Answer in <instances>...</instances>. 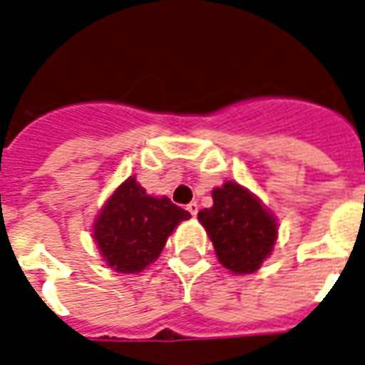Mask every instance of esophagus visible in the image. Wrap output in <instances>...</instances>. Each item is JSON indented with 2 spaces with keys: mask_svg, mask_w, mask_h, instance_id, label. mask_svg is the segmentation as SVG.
<instances>
[{
  "mask_svg": "<svg viewBox=\"0 0 365 365\" xmlns=\"http://www.w3.org/2000/svg\"><path fill=\"white\" fill-rule=\"evenodd\" d=\"M187 212L191 213L192 217H195V215H197V213H198V204H197V202H191V204H187Z\"/></svg>",
  "mask_w": 365,
  "mask_h": 365,
  "instance_id": "34e87169",
  "label": "esophagus"
}]
</instances>
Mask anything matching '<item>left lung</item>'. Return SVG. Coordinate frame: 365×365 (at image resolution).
<instances>
[{"mask_svg":"<svg viewBox=\"0 0 365 365\" xmlns=\"http://www.w3.org/2000/svg\"><path fill=\"white\" fill-rule=\"evenodd\" d=\"M213 206L198 212L219 262L232 274H253L274 251L277 221L250 189L227 182L212 191Z\"/></svg>","mask_w":365,"mask_h":365,"instance_id":"obj_1","label":"left lung"}]
</instances>
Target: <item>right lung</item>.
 <instances>
[{"label": "right lung", "mask_w": 365, "mask_h": 365, "mask_svg": "<svg viewBox=\"0 0 365 365\" xmlns=\"http://www.w3.org/2000/svg\"><path fill=\"white\" fill-rule=\"evenodd\" d=\"M189 212L168 197H152L129 176L106 200L93 223V240L106 266L138 274L161 255L167 238Z\"/></svg>", "instance_id": "add662e5"}]
</instances>
